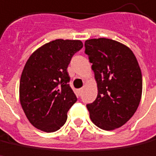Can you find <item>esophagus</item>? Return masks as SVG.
<instances>
[{
  "mask_svg": "<svg viewBox=\"0 0 156 156\" xmlns=\"http://www.w3.org/2000/svg\"><path fill=\"white\" fill-rule=\"evenodd\" d=\"M82 92H83V89L82 88H80V89H79V90H78V94H79V95H81V94H82Z\"/></svg>",
  "mask_w": 156,
  "mask_h": 156,
  "instance_id": "obj_1",
  "label": "esophagus"
}]
</instances>
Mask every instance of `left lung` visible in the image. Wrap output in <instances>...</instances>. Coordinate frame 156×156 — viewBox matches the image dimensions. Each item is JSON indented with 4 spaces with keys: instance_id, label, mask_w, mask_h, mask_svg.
Instances as JSON below:
<instances>
[{
    "instance_id": "1",
    "label": "left lung",
    "mask_w": 156,
    "mask_h": 156,
    "mask_svg": "<svg viewBox=\"0 0 156 156\" xmlns=\"http://www.w3.org/2000/svg\"><path fill=\"white\" fill-rule=\"evenodd\" d=\"M98 85V96L87 105L90 118L101 129L121 127L136 112L142 96L143 80L133 52L125 45L106 38L85 41Z\"/></svg>"
}]
</instances>
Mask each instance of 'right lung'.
Returning a JSON list of instances; mask_svg holds the SVG:
<instances>
[{
    "mask_svg": "<svg viewBox=\"0 0 156 156\" xmlns=\"http://www.w3.org/2000/svg\"><path fill=\"white\" fill-rule=\"evenodd\" d=\"M83 44L78 40L58 39L35 51L20 78L19 99L32 125L53 133L64 125L69 109L76 101L69 87L67 68Z\"/></svg>",
    "mask_w": 156,
    "mask_h": 156,
    "instance_id": "right-lung-1",
    "label": "right lung"
}]
</instances>
